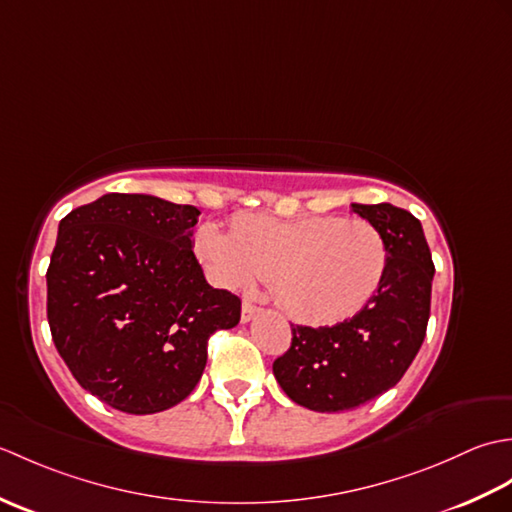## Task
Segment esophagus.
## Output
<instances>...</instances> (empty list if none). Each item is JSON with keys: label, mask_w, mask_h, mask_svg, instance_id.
Wrapping results in <instances>:
<instances>
[{"label": "esophagus", "mask_w": 512, "mask_h": 512, "mask_svg": "<svg viewBox=\"0 0 512 512\" xmlns=\"http://www.w3.org/2000/svg\"><path fill=\"white\" fill-rule=\"evenodd\" d=\"M257 314H259V308L253 306V303H250V301H244V306H242V323L253 321Z\"/></svg>", "instance_id": "34e87169"}]
</instances>
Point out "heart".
<instances>
[{
	"label": "heart",
	"mask_w": 512,
	"mask_h": 512,
	"mask_svg": "<svg viewBox=\"0 0 512 512\" xmlns=\"http://www.w3.org/2000/svg\"><path fill=\"white\" fill-rule=\"evenodd\" d=\"M193 246L217 286L242 292L268 275L279 306L314 325L361 312L383 284L389 257L374 224L332 215L279 220L237 213L228 233L202 224Z\"/></svg>",
	"instance_id": "heart-1"
}]
</instances>
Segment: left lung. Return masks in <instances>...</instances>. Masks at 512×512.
<instances>
[{"instance_id":"8db88e82","label":"left lung","mask_w":512,"mask_h":512,"mask_svg":"<svg viewBox=\"0 0 512 512\" xmlns=\"http://www.w3.org/2000/svg\"><path fill=\"white\" fill-rule=\"evenodd\" d=\"M352 211L385 239L383 284L352 319L332 328L292 325L290 350L273 363L286 396L321 413L356 409L394 387L420 350L431 308L436 268L420 220L387 202H352Z\"/></svg>"}]
</instances>
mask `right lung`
<instances>
[{
  "label": "right lung",
  "instance_id": "right-lung-1",
  "mask_svg": "<svg viewBox=\"0 0 512 512\" xmlns=\"http://www.w3.org/2000/svg\"><path fill=\"white\" fill-rule=\"evenodd\" d=\"M200 211L147 193H105L59 222L48 268L52 341L107 405L147 416L187 398L206 343L242 301L213 288L193 253Z\"/></svg>",
  "mask_w": 512,
  "mask_h": 512
}]
</instances>
